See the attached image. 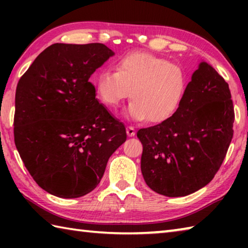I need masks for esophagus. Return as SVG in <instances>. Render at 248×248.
Wrapping results in <instances>:
<instances>
[{"label": "esophagus", "instance_id": "34e87169", "mask_svg": "<svg viewBox=\"0 0 248 248\" xmlns=\"http://www.w3.org/2000/svg\"><path fill=\"white\" fill-rule=\"evenodd\" d=\"M125 132H127L129 137H132V136H134V134H136V130H134V127H132V125H128L127 129H125ZM128 148H129V141L125 142V144H124L125 152H128Z\"/></svg>", "mask_w": 248, "mask_h": 248}]
</instances>
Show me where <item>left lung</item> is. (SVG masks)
<instances>
[{
	"label": "left lung",
	"mask_w": 248,
	"mask_h": 248,
	"mask_svg": "<svg viewBox=\"0 0 248 248\" xmlns=\"http://www.w3.org/2000/svg\"><path fill=\"white\" fill-rule=\"evenodd\" d=\"M114 52L103 44H54L35 59L15 95V144L38 186L59 198L94 190L127 139L96 97L91 75Z\"/></svg>",
	"instance_id": "obj_1"
}]
</instances>
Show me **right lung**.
I'll list each match as a JSON object with an SVG mask.
<instances>
[{
    "label": "right lung",
    "mask_w": 248,
    "mask_h": 248,
    "mask_svg": "<svg viewBox=\"0 0 248 248\" xmlns=\"http://www.w3.org/2000/svg\"><path fill=\"white\" fill-rule=\"evenodd\" d=\"M234 108L228 83L200 62L173 116L137 133L141 171L151 189L183 197L211 182L233 138Z\"/></svg>",
    "instance_id": "obj_1"
}]
</instances>
